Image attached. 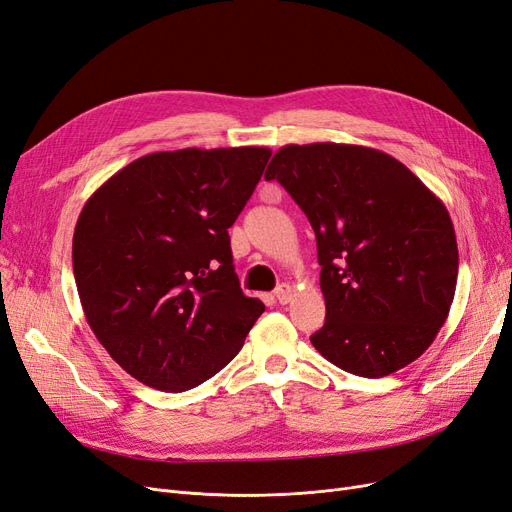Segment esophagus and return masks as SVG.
I'll return each instance as SVG.
<instances>
[{
    "label": "esophagus",
    "mask_w": 512,
    "mask_h": 512,
    "mask_svg": "<svg viewBox=\"0 0 512 512\" xmlns=\"http://www.w3.org/2000/svg\"><path fill=\"white\" fill-rule=\"evenodd\" d=\"M274 297H276V301L278 304H289L291 301V297H293V287L291 285H280L276 291H274Z\"/></svg>",
    "instance_id": "1"
}]
</instances>
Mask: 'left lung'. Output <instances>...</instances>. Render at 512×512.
<instances>
[{
	"instance_id": "left-lung-1",
	"label": "left lung",
	"mask_w": 512,
	"mask_h": 512,
	"mask_svg": "<svg viewBox=\"0 0 512 512\" xmlns=\"http://www.w3.org/2000/svg\"><path fill=\"white\" fill-rule=\"evenodd\" d=\"M272 179L316 234L327 320L312 346L361 377L420 358L456 295L458 242L445 204L405 164L363 145H285L266 170Z\"/></svg>"
}]
</instances>
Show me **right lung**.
<instances>
[{
    "label": "right lung",
    "instance_id": "right-lung-1",
    "mask_svg": "<svg viewBox=\"0 0 512 512\" xmlns=\"http://www.w3.org/2000/svg\"><path fill=\"white\" fill-rule=\"evenodd\" d=\"M272 151L187 147L130 162L73 232V276L92 333L126 373L196 388L240 352L266 306L240 289L230 234Z\"/></svg>",
    "mask_w": 512,
    "mask_h": 512
}]
</instances>
